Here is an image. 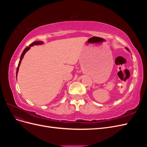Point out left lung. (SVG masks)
I'll list each match as a JSON object with an SVG mask.
<instances>
[{
	"label": "left lung",
	"instance_id": "left-lung-1",
	"mask_svg": "<svg viewBox=\"0 0 147 147\" xmlns=\"http://www.w3.org/2000/svg\"><path fill=\"white\" fill-rule=\"evenodd\" d=\"M126 49H127V50H128V51H129V49H128L127 48H126Z\"/></svg>",
	"mask_w": 147,
	"mask_h": 147
}]
</instances>
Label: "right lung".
I'll list each match as a JSON object with an SVG mask.
<instances>
[{"label": "right lung", "instance_id": "1", "mask_svg": "<svg viewBox=\"0 0 147 147\" xmlns=\"http://www.w3.org/2000/svg\"><path fill=\"white\" fill-rule=\"evenodd\" d=\"M42 44H43V42H42V41H38V42H33V43H32L30 44V45H29V47H26L24 50V51H23V53H22L21 54V57H20V62H19V64H18V67H17V70H16V77H17V75H18V70H19V67H20V64H21V61H22V59H23V57H24V55H25V53L27 52L29 49L30 48V47H32V46H34V45H42Z\"/></svg>", "mask_w": 147, "mask_h": 147}]
</instances>
